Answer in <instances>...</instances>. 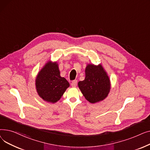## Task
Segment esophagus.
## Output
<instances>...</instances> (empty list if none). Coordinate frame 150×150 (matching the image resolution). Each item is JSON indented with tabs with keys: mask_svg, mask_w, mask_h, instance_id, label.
Listing matches in <instances>:
<instances>
[{
	"mask_svg": "<svg viewBox=\"0 0 150 150\" xmlns=\"http://www.w3.org/2000/svg\"><path fill=\"white\" fill-rule=\"evenodd\" d=\"M77 84V80H74L72 83H71V86H72V87H76Z\"/></svg>",
	"mask_w": 150,
	"mask_h": 150,
	"instance_id": "obj_1",
	"label": "esophagus"
}]
</instances>
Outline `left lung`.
<instances>
[{
    "instance_id": "1",
    "label": "left lung",
    "mask_w": 150,
    "mask_h": 150,
    "mask_svg": "<svg viewBox=\"0 0 150 150\" xmlns=\"http://www.w3.org/2000/svg\"><path fill=\"white\" fill-rule=\"evenodd\" d=\"M85 72L84 80L78 84L85 98L92 103L105 99L110 91V81L103 68L89 64Z\"/></svg>"
}]
</instances>
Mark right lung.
Returning <instances> with one entry per match:
<instances>
[{"label": "right lung", "mask_w": 150, "mask_h": 150, "mask_svg": "<svg viewBox=\"0 0 150 150\" xmlns=\"http://www.w3.org/2000/svg\"><path fill=\"white\" fill-rule=\"evenodd\" d=\"M69 86V83L66 78L60 76L57 62H47L36 79V87L39 96L50 103L58 101Z\"/></svg>", "instance_id": "1"}]
</instances>
